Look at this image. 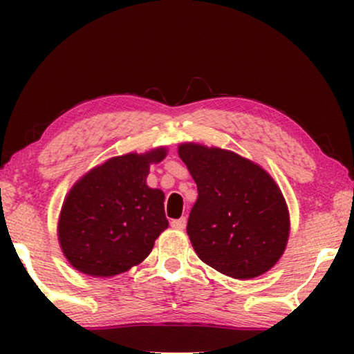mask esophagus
I'll use <instances>...</instances> for the list:
<instances>
[{"mask_svg":"<svg viewBox=\"0 0 354 354\" xmlns=\"http://www.w3.org/2000/svg\"><path fill=\"white\" fill-rule=\"evenodd\" d=\"M171 225L174 227V229L182 230V229H185V225H187V219H185V217H180V219H174V221L171 222Z\"/></svg>","mask_w":354,"mask_h":354,"instance_id":"obj_1","label":"esophagus"}]
</instances>
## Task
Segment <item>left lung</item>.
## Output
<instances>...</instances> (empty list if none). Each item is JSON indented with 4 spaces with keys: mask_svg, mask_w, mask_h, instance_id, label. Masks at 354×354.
Listing matches in <instances>:
<instances>
[{
    "mask_svg": "<svg viewBox=\"0 0 354 354\" xmlns=\"http://www.w3.org/2000/svg\"><path fill=\"white\" fill-rule=\"evenodd\" d=\"M178 156L198 187L187 224L198 258L234 279L268 272L290 232L287 203L274 178L227 149L183 143Z\"/></svg>",
    "mask_w": 354,
    "mask_h": 354,
    "instance_id": "obj_1",
    "label": "left lung"
}]
</instances>
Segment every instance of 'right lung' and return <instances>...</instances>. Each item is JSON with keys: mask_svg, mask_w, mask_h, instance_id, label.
<instances>
[{"mask_svg": "<svg viewBox=\"0 0 354 354\" xmlns=\"http://www.w3.org/2000/svg\"><path fill=\"white\" fill-rule=\"evenodd\" d=\"M166 148L111 158L72 187L62 205L57 239L77 270L113 277L151 253L169 222L164 193L147 185L149 164L166 158Z\"/></svg>", "mask_w": 354, "mask_h": 354, "instance_id": "right-lung-1", "label": "right lung"}]
</instances>
